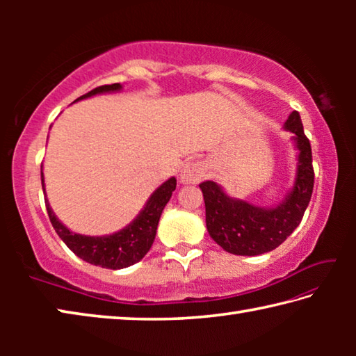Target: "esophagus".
I'll list each match as a JSON object with an SVG mask.
<instances>
[{"mask_svg": "<svg viewBox=\"0 0 356 356\" xmlns=\"http://www.w3.org/2000/svg\"><path fill=\"white\" fill-rule=\"evenodd\" d=\"M206 176V166L202 161H188L180 171V182L182 184H197Z\"/></svg>", "mask_w": 356, "mask_h": 356, "instance_id": "34e87169", "label": "esophagus"}]
</instances>
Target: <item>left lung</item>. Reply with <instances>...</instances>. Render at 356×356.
Here are the masks:
<instances>
[{"label":"left lung","mask_w":356,"mask_h":356,"mask_svg":"<svg viewBox=\"0 0 356 356\" xmlns=\"http://www.w3.org/2000/svg\"><path fill=\"white\" fill-rule=\"evenodd\" d=\"M284 129L293 134L297 174L292 190L275 207H259L226 195L213 180L200 184L206 202L207 231L222 250L237 256H259L284 242L297 229L314 188V170L309 140L298 111H292Z\"/></svg>","instance_id":"left-lung-1"}]
</instances>
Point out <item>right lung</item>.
<instances>
[{
	"instance_id": "right-lung-1",
	"label": "right lung",
	"mask_w": 356,
	"mask_h": 356,
	"mask_svg": "<svg viewBox=\"0 0 356 356\" xmlns=\"http://www.w3.org/2000/svg\"><path fill=\"white\" fill-rule=\"evenodd\" d=\"M122 89L119 83L114 84H105V86H99L92 89L91 92L81 95L75 102L92 97L97 94L105 92H118ZM42 177V188L45 193V184H44V172L40 170ZM176 177H170L166 182L161 184L156 188L143 207L136 218L125 226L120 231L110 234V236H81V234L72 232L69 227H65L61 221L56 218L55 212H53L50 204L45 200L47 212L50 216V221L53 227L63 242L69 246L70 251L92 265H99L102 268H111L119 270L130 267L147 254V251L152 246L156 234V226H159L161 212H163L168 201L171 200L172 191L176 190Z\"/></svg>"
}]
</instances>
